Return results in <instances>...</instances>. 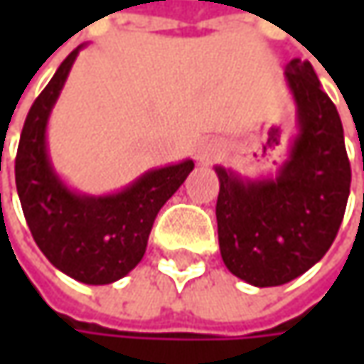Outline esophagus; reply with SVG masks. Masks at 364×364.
Wrapping results in <instances>:
<instances>
[{
  "mask_svg": "<svg viewBox=\"0 0 364 364\" xmlns=\"http://www.w3.org/2000/svg\"><path fill=\"white\" fill-rule=\"evenodd\" d=\"M218 154H220V144L215 139H204L196 149V158L200 161H213L215 158H218Z\"/></svg>",
  "mask_w": 364,
  "mask_h": 364,
  "instance_id": "1",
  "label": "esophagus"
}]
</instances>
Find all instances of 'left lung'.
I'll return each mask as SVG.
<instances>
[{"instance_id": "1", "label": "left lung", "mask_w": 364, "mask_h": 364, "mask_svg": "<svg viewBox=\"0 0 364 364\" xmlns=\"http://www.w3.org/2000/svg\"><path fill=\"white\" fill-rule=\"evenodd\" d=\"M286 80L300 133L275 178L243 180L217 166V225L227 269L257 287L284 286L326 255L350 194L341 115L308 60L294 58Z\"/></svg>"}]
</instances>
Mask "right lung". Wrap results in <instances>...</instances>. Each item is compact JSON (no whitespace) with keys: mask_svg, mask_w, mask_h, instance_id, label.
<instances>
[{"mask_svg":"<svg viewBox=\"0 0 364 364\" xmlns=\"http://www.w3.org/2000/svg\"><path fill=\"white\" fill-rule=\"evenodd\" d=\"M80 48L64 58L26 117L16 156V186L26 223L50 263L77 282L105 286L125 277L141 261L154 220L184 184L194 161L149 170L107 196L68 188L50 164L46 125Z\"/></svg>","mask_w":364,"mask_h":364,"instance_id":"right-lung-1","label":"right lung"}]
</instances>
